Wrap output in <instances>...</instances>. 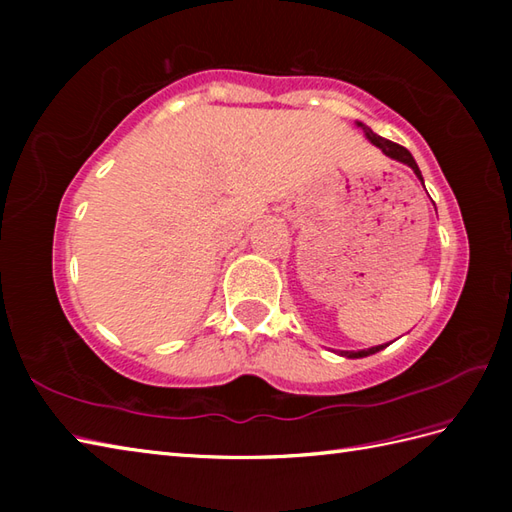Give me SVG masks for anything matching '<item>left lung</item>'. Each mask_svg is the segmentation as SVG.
I'll return each instance as SVG.
<instances>
[{
	"label": "left lung",
	"instance_id": "1",
	"mask_svg": "<svg viewBox=\"0 0 512 512\" xmlns=\"http://www.w3.org/2000/svg\"><path fill=\"white\" fill-rule=\"evenodd\" d=\"M356 125L363 129V134H365V138L369 140V143H372L374 147H378L380 151H383L385 156H389L391 160H396V162H402V165L411 167V171L416 173V178L422 182V187H424L422 173H420V169H418V165H416V160H413V156L409 154V149L400 147V145H396V143H391V140H387V138H383V136L374 134L372 129H369V127H367V125H363V123H358V121H356ZM387 345H389V343L376 345V347H367V350H358V352H341V356H345V358H363V356H369V354H376V352H380V350H385Z\"/></svg>",
	"mask_w": 512,
	"mask_h": 512
}]
</instances>
